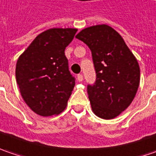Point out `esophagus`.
<instances>
[{
	"mask_svg": "<svg viewBox=\"0 0 156 156\" xmlns=\"http://www.w3.org/2000/svg\"><path fill=\"white\" fill-rule=\"evenodd\" d=\"M77 80H78V81H80V82L83 81V75L79 74V75H77Z\"/></svg>",
	"mask_w": 156,
	"mask_h": 156,
	"instance_id": "1",
	"label": "esophagus"
}]
</instances>
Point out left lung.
I'll list each match as a JSON object with an SVG mask.
<instances>
[{
    "label": "left lung",
    "instance_id": "1",
    "mask_svg": "<svg viewBox=\"0 0 156 156\" xmlns=\"http://www.w3.org/2000/svg\"><path fill=\"white\" fill-rule=\"evenodd\" d=\"M92 53L96 78L87 90L93 112L102 119H113L132 101L140 83V68L122 37L108 25L81 30L75 36Z\"/></svg>",
    "mask_w": 156,
    "mask_h": 156
}]
</instances>
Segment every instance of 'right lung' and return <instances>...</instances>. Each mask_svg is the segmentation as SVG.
Returning <instances> with one entry per match:
<instances>
[{
  "label": "right lung",
  "instance_id": "obj_1",
  "mask_svg": "<svg viewBox=\"0 0 156 156\" xmlns=\"http://www.w3.org/2000/svg\"><path fill=\"white\" fill-rule=\"evenodd\" d=\"M76 32L75 28H51L40 34L17 61L15 76L21 96L41 116L64 110L75 87L64 51Z\"/></svg>",
  "mask_w": 156,
  "mask_h": 156
}]
</instances>
